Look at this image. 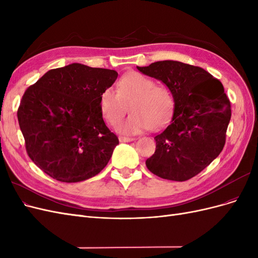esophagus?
Wrapping results in <instances>:
<instances>
[{
	"label": "esophagus",
	"instance_id": "esophagus-1",
	"mask_svg": "<svg viewBox=\"0 0 258 258\" xmlns=\"http://www.w3.org/2000/svg\"><path fill=\"white\" fill-rule=\"evenodd\" d=\"M119 141L120 142H131V141H135V139L128 138V137H119Z\"/></svg>",
	"mask_w": 258,
	"mask_h": 258
}]
</instances>
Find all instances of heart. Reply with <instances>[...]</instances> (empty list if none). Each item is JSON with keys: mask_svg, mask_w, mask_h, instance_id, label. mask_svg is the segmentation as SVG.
Instances as JSON below:
<instances>
[{"mask_svg": "<svg viewBox=\"0 0 258 258\" xmlns=\"http://www.w3.org/2000/svg\"><path fill=\"white\" fill-rule=\"evenodd\" d=\"M116 90L105 89L100 97L99 107L104 120L116 126L129 105L130 116L118 126L122 134H139L150 127L159 129L172 118L175 107L172 91L156 85L154 80L142 73H124L117 83Z\"/></svg>", "mask_w": 258, "mask_h": 258, "instance_id": "1", "label": "heart"}]
</instances>
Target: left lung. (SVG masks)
<instances>
[{
  "label": "left lung",
  "instance_id": "8db88e82",
  "mask_svg": "<svg viewBox=\"0 0 258 258\" xmlns=\"http://www.w3.org/2000/svg\"><path fill=\"white\" fill-rule=\"evenodd\" d=\"M138 70L161 81L175 100L172 120L155 137L156 151L146 167L161 178L187 181L223 151L230 101L222 83L202 68L165 60Z\"/></svg>",
  "mask_w": 258,
  "mask_h": 258
}]
</instances>
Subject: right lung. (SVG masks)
<instances>
[{"label": "right lung", "mask_w": 258, "mask_h": 258, "mask_svg": "<svg viewBox=\"0 0 258 258\" xmlns=\"http://www.w3.org/2000/svg\"><path fill=\"white\" fill-rule=\"evenodd\" d=\"M117 76L114 70L72 63L50 70L26 90L19 126L29 157L46 174L76 183L107 165L119 141L106 127L99 101Z\"/></svg>", "instance_id": "right-lung-1"}]
</instances>
